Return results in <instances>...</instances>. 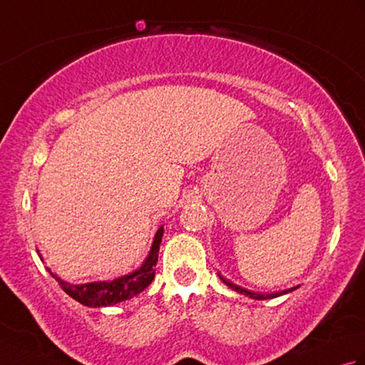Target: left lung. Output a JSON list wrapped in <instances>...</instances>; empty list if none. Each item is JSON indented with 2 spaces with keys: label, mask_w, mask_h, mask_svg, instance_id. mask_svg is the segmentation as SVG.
<instances>
[{
  "label": "left lung",
  "mask_w": 365,
  "mask_h": 365,
  "mask_svg": "<svg viewBox=\"0 0 365 365\" xmlns=\"http://www.w3.org/2000/svg\"><path fill=\"white\" fill-rule=\"evenodd\" d=\"M220 277H221V281H222L224 284H226V285H229L232 290H235V292L242 293V294H246V297L254 298V299H269V298H276V297H281V294H284V293H289V292H293L294 289H297V287H293V289L284 290V292H276V293H269V294H262V293H254V292H250V290L243 289V287H238V285H235V284H232V282H229V281H227V279H224L221 274H220Z\"/></svg>",
  "instance_id": "1"
}]
</instances>
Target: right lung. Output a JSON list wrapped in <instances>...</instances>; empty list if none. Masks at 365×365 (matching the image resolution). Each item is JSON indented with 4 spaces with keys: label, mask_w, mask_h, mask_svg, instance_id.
<instances>
[{
    "label": "right lung",
    "mask_w": 365,
    "mask_h": 365,
    "mask_svg": "<svg viewBox=\"0 0 365 365\" xmlns=\"http://www.w3.org/2000/svg\"><path fill=\"white\" fill-rule=\"evenodd\" d=\"M161 237H163V227H160L157 235H155L149 257L145 259L143 267L127 276L114 279V281H97V282L73 285L63 281V279H59L56 274H53L50 268L46 269H48L50 274L56 279L58 284L61 285V289H63L68 297H72L75 301L81 302L83 306H88V307L113 306L131 297H136L138 293H141L145 287L153 281L155 265H157L158 262Z\"/></svg>",
    "instance_id": "add662e5"
}]
</instances>
